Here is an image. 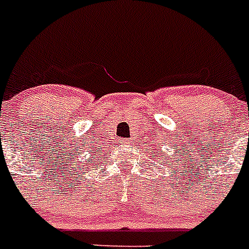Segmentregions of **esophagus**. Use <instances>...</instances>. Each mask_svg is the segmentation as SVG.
I'll use <instances>...</instances> for the list:
<instances>
[{"mask_svg":"<svg viewBox=\"0 0 249 249\" xmlns=\"http://www.w3.org/2000/svg\"><path fill=\"white\" fill-rule=\"evenodd\" d=\"M123 144H132V140L131 138H126V140L122 141Z\"/></svg>","mask_w":249,"mask_h":249,"instance_id":"esophagus-1","label":"esophagus"}]
</instances>
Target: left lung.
<instances>
[{
	"label": "left lung",
	"instance_id": "obj_1",
	"mask_svg": "<svg viewBox=\"0 0 249 249\" xmlns=\"http://www.w3.org/2000/svg\"><path fill=\"white\" fill-rule=\"evenodd\" d=\"M147 151H148V149H147ZM152 153H153V151H152ZM157 155H158V153H157Z\"/></svg>",
	"mask_w": 249,
	"mask_h": 249
}]
</instances>
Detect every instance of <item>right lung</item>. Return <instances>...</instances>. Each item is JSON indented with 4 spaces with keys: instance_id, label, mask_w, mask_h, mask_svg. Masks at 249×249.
Segmentation results:
<instances>
[{
    "instance_id": "right-lung-1",
    "label": "right lung",
    "mask_w": 249,
    "mask_h": 249,
    "mask_svg": "<svg viewBox=\"0 0 249 249\" xmlns=\"http://www.w3.org/2000/svg\"><path fill=\"white\" fill-rule=\"evenodd\" d=\"M92 153H93V152H92ZM94 155H96V153H94ZM87 162H91V160H87ZM81 163H82V162H81ZM83 164V163H82ZM82 168H83V167H82Z\"/></svg>"
}]
</instances>
